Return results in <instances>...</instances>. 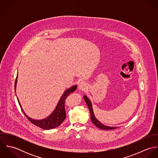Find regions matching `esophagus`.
<instances>
[{
	"label": "esophagus",
	"instance_id": "esophagus-1",
	"mask_svg": "<svg viewBox=\"0 0 158 158\" xmlns=\"http://www.w3.org/2000/svg\"><path fill=\"white\" fill-rule=\"evenodd\" d=\"M78 88L80 90H85L86 89V88H88V86H87V83H86L85 82H81L79 84V86H78Z\"/></svg>",
	"mask_w": 158,
	"mask_h": 158
}]
</instances>
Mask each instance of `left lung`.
Wrapping results in <instances>:
<instances>
[{
    "instance_id": "obj_1",
    "label": "left lung",
    "mask_w": 158,
    "mask_h": 158,
    "mask_svg": "<svg viewBox=\"0 0 158 158\" xmlns=\"http://www.w3.org/2000/svg\"><path fill=\"white\" fill-rule=\"evenodd\" d=\"M84 98H85V102H86V103H87V105H88V108H89V111H90V119H91V121H92V122L97 127H98V128H100V129L104 130H113V129H115V128H116V127H108V126L104 125H103L102 123H101L95 117L94 114V112H93V110H92V104H91V103H90V100H89L86 96H84Z\"/></svg>"
}]
</instances>
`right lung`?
<instances>
[{"mask_svg":"<svg viewBox=\"0 0 158 158\" xmlns=\"http://www.w3.org/2000/svg\"><path fill=\"white\" fill-rule=\"evenodd\" d=\"M16 83H17V77L16 78L15 80V88L16 89ZM77 89V86H73L72 88H70V89H68V90H66L64 92V93L63 94V96L61 97L60 100L59 101V103H58V105L55 109V110L54 111V112L52 113L48 117L46 118L44 120H33L30 117H28L25 113L23 112V111L21 108V104L19 102V106L23 111V113L24 114V115L26 116V117L28 118V120L33 125L44 129V130H50V129H53L55 128L58 127V126H60L63 122L65 120L66 117V110H65V102H66V99L67 98L68 96L69 95V94H70V93L74 92Z\"/></svg>","mask_w":158,"mask_h":158,"instance_id":"add662e5","label":"right lung"}]
</instances>
